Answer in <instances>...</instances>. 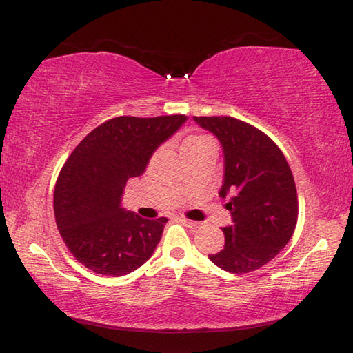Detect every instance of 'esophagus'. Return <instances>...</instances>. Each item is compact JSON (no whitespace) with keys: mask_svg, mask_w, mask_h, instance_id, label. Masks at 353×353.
<instances>
[{"mask_svg":"<svg viewBox=\"0 0 353 353\" xmlns=\"http://www.w3.org/2000/svg\"><path fill=\"white\" fill-rule=\"evenodd\" d=\"M179 221H181V223L185 224L187 227H191V229H198V227H199V223H196V221H190V219H185V218H179Z\"/></svg>","mask_w":353,"mask_h":353,"instance_id":"1","label":"esophagus"}]
</instances>
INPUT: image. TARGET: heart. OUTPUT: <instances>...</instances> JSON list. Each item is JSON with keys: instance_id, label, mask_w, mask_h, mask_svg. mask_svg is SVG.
<instances>
[{"instance_id": "obj_1", "label": "heart", "mask_w": 353, "mask_h": 353, "mask_svg": "<svg viewBox=\"0 0 353 353\" xmlns=\"http://www.w3.org/2000/svg\"><path fill=\"white\" fill-rule=\"evenodd\" d=\"M207 139H204V137H198V135H193V137H188V139H185V141L182 143V152L185 151V149H188V148H191V146H194V145H199V143H202V141H205Z\"/></svg>"}]
</instances>
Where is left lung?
I'll use <instances>...</instances> for the list:
<instances>
[{
  "mask_svg": "<svg viewBox=\"0 0 353 353\" xmlns=\"http://www.w3.org/2000/svg\"><path fill=\"white\" fill-rule=\"evenodd\" d=\"M198 126L216 137L224 157L219 196L229 198L232 224L223 227L225 243L208 255L232 274L265 266L294 234L297 193L285 155L270 137L230 117H193Z\"/></svg>",
  "mask_w": 353,
  "mask_h": 353,
  "instance_id": "obj_1",
  "label": "left lung"
}]
</instances>
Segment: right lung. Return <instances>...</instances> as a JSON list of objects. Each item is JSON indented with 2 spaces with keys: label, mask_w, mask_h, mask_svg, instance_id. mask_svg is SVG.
<instances>
[{
  "label": "right lung",
  "mask_w": 353,
  "mask_h": 353,
  "mask_svg": "<svg viewBox=\"0 0 353 353\" xmlns=\"http://www.w3.org/2000/svg\"><path fill=\"white\" fill-rule=\"evenodd\" d=\"M187 119L112 118L71 152L56 182L54 216L70 252L88 270L119 277L151 259L168 219H145L126 210L124 187L146 171L155 149Z\"/></svg>",
  "instance_id": "obj_1"
}]
</instances>
